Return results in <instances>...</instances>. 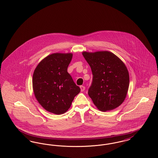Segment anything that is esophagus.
<instances>
[{"label": "esophagus", "instance_id": "esophagus-1", "mask_svg": "<svg viewBox=\"0 0 158 158\" xmlns=\"http://www.w3.org/2000/svg\"><path fill=\"white\" fill-rule=\"evenodd\" d=\"M80 88H81V92H83L85 89V86H80Z\"/></svg>", "mask_w": 158, "mask_h": 158}]
</instances>
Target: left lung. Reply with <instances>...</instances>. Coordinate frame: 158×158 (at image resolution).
Returning <instances> with one entry per match:
<instances>
[{
    "instance_id": "1",
    "label": "left lung",
    "mask_w": 158,
    "mask_h": 158,
    "mask_svg": "<svg viewBox=\"0 0 158 158\" xmlns=\"http://www.w3.org/2000/svg\"><path fill=\"white\" fill-rule=\"evenodd\" d=\"M89 64L93 81L88 95L101 111H111L124 102L129 86V73L125 64L108 51L82 52Z\"/></svg>"
}]
</instances>
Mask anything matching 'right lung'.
<instances>
[{"label":"right lung","instance_id":"obj_1","mask_svg":"<svg viewBox=\"0 0 158 158\" xmlns=\"http://www.w3.org/2000/svg\"><path fill=\"white\" fill-rule=\"evenodd\" d=\"M72 53H53L41 60L34 70L32 88L39 104L57 115L66 113L81 91L68 72Z\"/></svg>","mask_w":158,"mask_h":158}]
</instances>
